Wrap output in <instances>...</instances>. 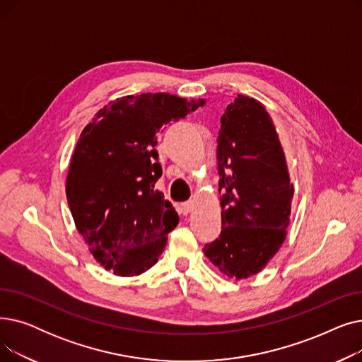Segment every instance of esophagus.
I'll use <instances>...</instances> for the list:
<instances>
[{"mask_svg": "<svg viewBox=\"0 0 362 362\" xmlns=\"http://www.w3.org/2000/svg\"><path fill=\"white\" fill-rule=\"evenodd\" d=\"M194 202L192 201H189V202H183L182 205H180V211H182V214L183 216H187V214H191L192 211H194Z\"/></svg>", "mask_w": 362, "mask_h": 362, "instance_id": "1", "label": "esophagus"}]
</instances>
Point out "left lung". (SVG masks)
Wrapping results in <instances>:
<instances>
[{"label": "left lung", "mask_w": 362, "mask_h": 362, "mask_svg": "<svg viewBox=\"0 0 362 362\" xmlns=\"http://www.w3.org/2000/svg\"><path fill=\"white\" fill-rule=\"evenodd\" d=\"M221 233L204 254L232 279L259 273L286 238L293 185L270 114L238 95L217 138Z\"/></svg>", "instance_id": "obj_1"}]
</instances>
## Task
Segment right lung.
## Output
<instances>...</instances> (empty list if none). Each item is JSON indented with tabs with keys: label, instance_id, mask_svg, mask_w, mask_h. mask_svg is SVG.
Returning a JSON list of instances; mask_svg holds the SVG:
<instances>
[{
	"label": "right lung",
	"instance_id": "1",
	"mask_svg": "<svg viewBox=\"0 0 362 362\" xmlns=\"http://www.w3.org/2000/svg\"><path fill=\"white\" fill-rule=\"evenodd\" d=\"M204 101L164 92L108 103L82 130L70 160L66 195L76 229L90 254L116 276H139L158 261L179 223L157 191L156 151L163 129Z\"/></svg>",
	"mask_w": 362,
	"mask_h": 362
}]
</instances>
